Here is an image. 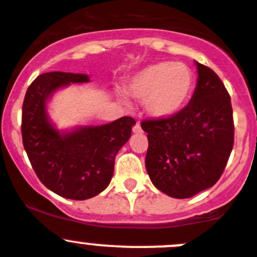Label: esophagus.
Here are the masks:
<instances>
[{
	"label": "esophagus",
	"instance_id": "obj_1",
	"mask_svg": "<svg viewBox=\"0 0 257 257\" xmlns=\"http://www.w3.org/2000/svg\"><path fill=\"white\" fill-rule=\"evenodd\" d=\"M133 133H136V134L143 133V129H142V126H141L140 121H137V123L134 124V126H133Z\"/></svg>",
	"mask_w": 257,
	"mask_h": 257
}]
</instances>
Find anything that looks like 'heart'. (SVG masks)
<instances>
[{
	"label": "heart",
	"mask_w": 257,
	"mask_h": 257,
	"mask_svg": "<svg viewBox=\"0 0 257 257\" xmlns=\"http://www.w3.org/2000/svg\"><path fill=\"white\" fill-rule=\"evenodd\" d=\"M194 73L186 64L158 62L134 74L128 91L138 100H145L146 109L156 117L177 114L190 99Z\"/></svg>",
	"instance_id": "heart-1"
}]
</instances>
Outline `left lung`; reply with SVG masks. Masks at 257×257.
Wrapping results in <instances>:
<instances>
[{
  "label": "left lung",
  "instance_id": "8db88e82",
  "mask_svg": "<svg viewBox=\"0 0 257 257\" xmlns=\"http://www.w3.org/2000/svg\"><path fill=\"white\" fill-rule=\"evenodd\" d=\"M198 82L184 109L141 123L148 138L146 169L171 198H191L222 176L234 142L231 97L218 74L196 62Z\"/></svg>",
  "mask_w": 257,
  "mask_h": 257
}]
</instances>
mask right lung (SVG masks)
I'll return each instance as SVG.
<instances>
[{"label":"right lung","mask_w":257,"mask_h":257,"mask_svg":"<svg viewBox=\"0 0 257 257\" xmlns=\"http://www.w3.org/2000/svg\"><path fill=\"white\" fill-rule=\"evenodd\" d=\"M88 82V76L48 72L38 76L25 93L21 136L31 166L53 193L85 200L101 193L114 174L115 156L128 142L136 120L123 116L100 126L61 134L48 120L45 102L57 88Z\"/></svg>","instance_id":"1"}]
</instances>
